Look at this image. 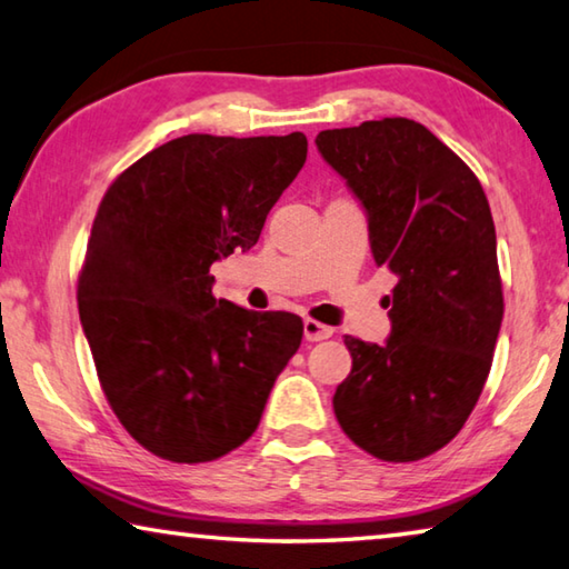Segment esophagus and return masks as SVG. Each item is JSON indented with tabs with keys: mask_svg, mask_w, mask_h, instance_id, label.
<instances>
[{
	"mask_svg": "<svg viewBox=\"0 0 569 569\" xmlns=\"http://www.w3.org/2000/svg\"><path fill=\"white\" fill-rule=\"evenodd\" d=\"M335 335V330L330 325H322L312 320V317H307L305 320V340L307 342H320V340H330V337Z\"/></svg>",
	"mask_w": 569,
	"mask_h": 569,
	"instance_id": "esophagus-1",
	"label": "esophagus"
}]
</instances>
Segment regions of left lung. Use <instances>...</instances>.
<instances>
[{
  "label": "left lung",
  "mask_w": 569,
  "mask_h": 569,
  "mask_svg": "<svg viewBox=\"0 0 569 569\" xmlns=\"http://www.w3.org/2000/svg\"><path fill=\"white\" fill-rule=\"evenodd\" d=\"M327 164L367 209L375 262L397 277L387 345L345 335L352 372L335 415L385 462H417L452 440L480 400L505 300L480 179L405 117L317 134Z\"/></svg>",
  "instance_id": "8db88e82"
}]
</instances>
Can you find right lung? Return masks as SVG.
<instances>
[{"label": "right lung", "instance_id": "add662e5", "mask_svg": "<svg viewBox=\"0 0 569 569\" xmlns=\"http://www.w3.org/2000/svg\"><path fill=\"white\" fill-rule=\"evenodd\" d=\"M307 159V137L184 134L147 152L99 202L77 279L109 407L169 462H212L257 430L302 342L290 312L212 295L214 259L257 244Z\"/></svg>", "mask_w": 569, "mask_h": 569}]
</instances>
